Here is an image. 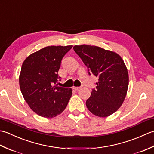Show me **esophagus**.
Segmentation results:
<instances>
[{
    "label": "esophagus",
    "mask_w": 154,
    "mask_h": 154,
    "mask_svg": "<svg viewBox=\"0 0 154 154\" xmlns=\"http://www.w3.org/2000/svg\"><path fill=\"white\" fill-rule=\"evenodd\" d=\"M73 89L75 91H78V90H79L81 89V87H73Z\"/></svg>",
    "instance_id": "obj_1"
}]
</instances>
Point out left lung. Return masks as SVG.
Here are the masks:
<instances>
[{"instance_id":"8db88e82","label":"left lung","mask_w":154,"mask_h":154,"mask_svg":"<svg viewBox=\"0 0 154 154\" xmlns=\"http://www.w3.org/2000/svg\"><path fill=\"white\" fill-rule=\"evenodd\" d=\"M73 50L89 74L99 78L96 89L86 101L88 110L99 117L111 115L122 104L128 87V72L124 60L116 52L95 45H75Z\"/></svg>"}]
</instances>
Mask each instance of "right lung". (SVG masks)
<instances>
[{
  "label": "right lung",
  "mask_w": 154,
  "mask_h": 154,
  "mask_svg": "<svg viewBox=\"0 0 154 154\" xmlns=\"http://www.w3.org/2000/svg\"><path fill=\"white\" fill-rule=\"evenodd\" d=\"M72 47H45L32 54L23 62L20 88L26 102L39 116L55 117L67 105L72 89L53 85L60 78L57 73L62 58Z\"/></svg>",
  "instance_id": "right-lung-1"
}]
</instances>
